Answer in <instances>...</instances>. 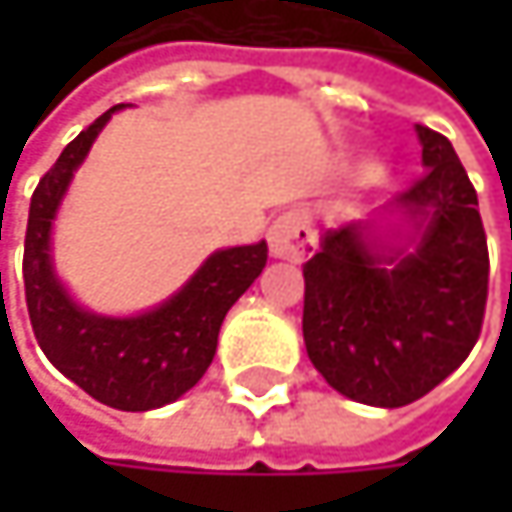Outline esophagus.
I'll list each match as a JSON object with an SVG mask.
<instances>
[{"label":"esophagus","instance_id":"obj_1","mask_svg":"<svg viewBox=\"0 0 512 512\" xmlns=\"http://www.w3.org/2000/svg\"><path fill=\"white\" fill-rule=\"evenodd\" d=\"M266 237H269V252H272V257L293 260V263L311 257L314 243H317L314 228H311V222H308V216H305L302 210H287V213H281V216L269 225V234H266Z\"/></svg>","mask_w":512,"mask_h":512}]
</instances>
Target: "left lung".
Listing matches in <instances>:
<instances>
[{
    "label": "left lung",
    "mask_w": 512,
    "mask_h": 512,
    "mask_svg": "<svg viewBox=\"0 0 512 512\" xmlns=\"http://www.w3.org/2000/svg\"><path fill=\"white\" fill-rule=\"evenodd\" d=\"M424 177L379 210L320 237L302 266L311 364L344 397L397 409L445 382L477 344L489 252L477 192L454 145L415 127Z\"/></svg>",
    "instance_id": "1"
}]
</instances>
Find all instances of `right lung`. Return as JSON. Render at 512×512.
<instances>
[{"instance_id": "1", "label": "right lung", "mask_w": 512, "mask_h": 512, "mask_svg": "<svg viewBox=\"0 0 512 512\" xmlns=\"http://www.w3.org/2000/svg\"><path fill=\"white\" fill-rule=\"evenodd\" d=\"M112 106L82 130L41 177L26 228L23 281L35 338L52 364L94 400L121 412H148L183 397L210 367L231 305L266 266V243L219 249L151 311L97 314L61 284L52 260V222L76 168L85 162Z\"/></svg>"}]
</instances>
